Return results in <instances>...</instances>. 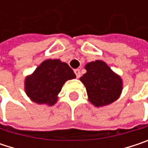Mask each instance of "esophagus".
Returning a JSON list of instances; mask_svg holds the SVG:
<instances>
[{"instance_id": "1", "label": "esophagus", "mask_w": 148, "mask_h": 148, "mask_svg": "<svg viewBox=\"0 0 148 148\" xmlns=\"http://www.w3.org/2000/svg\"><path fill=\"white\" fill-rule=\"evenodd\" d=\"M74 74L76 75V78H79L80 77V71H79V69H74Z\"/></svg>"}]
</instances>
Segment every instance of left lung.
<instances>
[{"instance_id":"left-lung-1","label":"left lung","mask_w":148,"mask_h":148,"mask_svg":"<svg viewBox=\"0 0 148 148\" xmlns=\"http://www.w3.org/2000/svg\"><path fill=\"white\" fill-rule=\"evenodd\" d=\"M86 73L80 77L86 86L89 101L95 106H103L116 101L123 89L122 79L105 62L95 61L86 65Z\"/></svg>"}]
</instances>
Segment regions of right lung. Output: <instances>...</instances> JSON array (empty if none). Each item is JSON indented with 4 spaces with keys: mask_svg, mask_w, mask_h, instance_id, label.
I'll return each instance as SVG.
<instances>
[{
    "mask_svg": "<svg viewBox=\"0 0 148 148\" xmlns=\"http://www.w3.org/2000/svg\"><path fill=\"white\" fill-rule=\"evenodd\" d=\"M75 78L72 69L60 60H46L25 79V92L35 103L53 105L68 79Z\"/></svg>",
    "mask_w": 148,
    "mask_h": 148,
    "instance_id": "add662e5",
    "label": "right lung"
}]
</instances>
